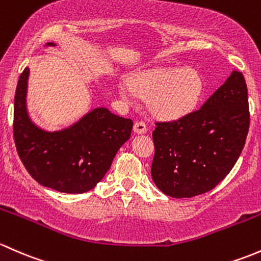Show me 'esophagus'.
Returning <instances> with one entry per match:
<instances>
[{
	"instance_id": "1",
	"label": "esophagus",
	"mask_w": 261,
	"mask_h": 261,
	"mask_svg": "<svg viewBox=\"0 0 261 261\" xmlns=\"http://www.w3.org/2000/svg\"><path fill=\"white\" fill-rule=\"evenodd\" d=\"M133 129H134V132H136V133H138V134H143V133H146L147 132V124L144 122H136L134 123V127H133Z\"/></svg>"
}]
</instances>
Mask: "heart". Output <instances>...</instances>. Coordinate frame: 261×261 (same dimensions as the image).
Listing matches in <instances>:
<instances>
[{
    "instance_id": "b5f03b06",
    "label": "heart",
    "mask_w": 261,
    "mask_h": 261,
    "mask_svg": "<svg viewBox=\"0 0 261 261\" xmlns=\"http://www.w3.org/2000/svg\"><path fill=\"white\" fill-rule=\"evenodd\" d=\"M137 95L147 98L149 109L158 117L177 119L187 115L200 103L203 80L193 68H158L132 74L128 79ZM124 98L129 95L125 85L120 88Z\"/></svg>"
}]
</instances>
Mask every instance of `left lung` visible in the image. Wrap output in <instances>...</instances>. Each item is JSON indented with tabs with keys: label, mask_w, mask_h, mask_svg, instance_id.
Segmentation results:
<instances>
[{
	"label": "left lung",
	"mask_w": 261,
	"mask_h": 261,
	"mask_svg": "<svg viewBox=\"0 0 261 261\" xmlns=\"http://www.w3.org/2000/svg\"><path fill=\"white\" fill-rule=\"evenodd\" d=\"M250 124L243 72L229 79L200 109L171 122H155L152 179L163 193L193 197L215 189L232 170Z\"/></svg>",
	"instance_id": "1"
}]
</instances>
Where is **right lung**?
<instances>
[{
	"label": "right lung",
	"mask_w": 261,
	"mask_h": 261,
	"mask_svg": "<svg viewBox=\"0 0 261 261\" xmlns=\"http://www.w3.org/2000/svg\"><path fill=\"white\" fill-rule=\"evenodd\" d=\"M29 74L26 68L15 94L13 138L18 157L42 186L65 193L88 192L106 176L118 149L129 139L133 120L96 108L66 129H41L26 109Z\"/></svg>",
	"instance_id": "add662e5"
}]
</instances>
